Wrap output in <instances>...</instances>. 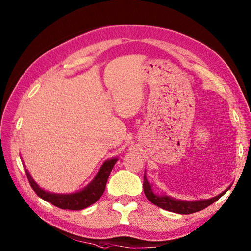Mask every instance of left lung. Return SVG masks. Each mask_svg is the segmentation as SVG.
Returning <instances> with one entry per match:
<instances>
[{
  "mask_svg": "<svg viewBox=\"0 0 251 251\" xmlns=\"http://www.w3.org/2000/svg\"><path fill=\"white\" fill-rule=\"evenodd\" d=\"M228 189H230V188H228ZM143 191H145V194L147 196V199L150 201L151 202H153L154 205L161 207L165 210L176 212V214H181V215L193 214V212H197L200 210L205 209L206 207H208L211 204H214L215 201L219 200L220 197L226 192V191L222 192L221 194L212 197V199L206 200V201H177V200L170 199V197H168V196H158V195L154 194L152 192L150 183L148 182L146 176L143 177Z\"/></svg>",
  "mask_w": 251,
  "mask_h": 251,
  "instance_id": "1",
  "label": "left lung"
}]
</instances>
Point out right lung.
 I'll list each match as a JSON object with an SVG mask.
<instances>
[{
  "label": "right lung",
  "instance_id": "right-lung-1",
  "mask_svg": "<svg viewBox=\"0 0 251 251\" xmlns=\"http://www.w3.org/2000/svg\"><path fill=\"white\" fill-rule=\"evenodd\" d=\"M116 161V158L106 161L102 166H101L99 173L93 180V182L90 183L87 188H85L84 190L73 194H52L50 193V192H46L44 190H42L40 186L34 182V180L32 179L30 174L28 173V170H25V174L31 188L33 189L36 195L40 196L41 199L50 202V204L60 208V209L81 210L90 205H93L94 202L97 201L101 197V195L103 194L106 181H108L111 170L113 168Z\"/></svg>",
  "mask_w": 251,
  "mask_h": 251
}]
</instances>
